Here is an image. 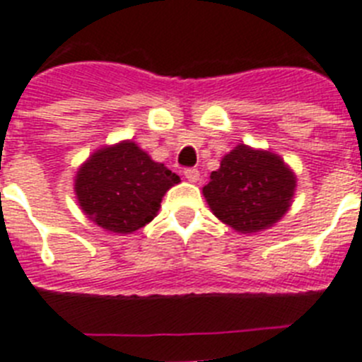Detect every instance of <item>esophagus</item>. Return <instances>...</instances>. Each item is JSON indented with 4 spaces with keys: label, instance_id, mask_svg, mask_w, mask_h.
Returning <instances> with one entry per match:
<instances>
[{
    "label": "esophagus",
    "instance_id": "esophagus-1",
    "mask_svg": "<svg viewBox=\"0 0 362 362\" xmlns=\"http://www.w3.org/2000/svg\"><path fill=\"white\" fill-rule=\"evenodd\" d=\"M184 176H186L189 182H199L200 180V173L197 169H186L184 171Z\"/></svg>",
    "mask_w": 362,
    "mask_h": 362
}]
</instances>
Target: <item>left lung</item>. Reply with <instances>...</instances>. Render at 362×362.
Segmentation results:
<instances>
[{"mask_svg":"<svg viewBox=\"0 0 362 362\" xmlns=\"http://www.w3.org/2000/svg\"><path fill=\"white\" fill-rule=\"evenodd\" d=\"M296 191V175L279 154L245 144L221 160L202 187L211 214L239 233H256L281 221Z\"/></svg>","mask_w":362,"mask_h":362,"instance_id":"8db88e82","label":"left lung"}]
</instances>
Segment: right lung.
<instances>
[{
	"instance_id": "1",
	"label": "right lung",
	"mask_w": 362,
	"mask_h": 362,
	"mask_svg": "<svg viewBox=\"0 0 362 362\" xmlns=\"http://www.w3.org/2000/svg\"><path fill=\"white\" fill-rule=\"evenodd\" d=\"M178 182L180 176L123 139L90 154L78 167L73 189L92 223L127 235L156 217L163 195Z\"/></svg>"
}]
</instances>
